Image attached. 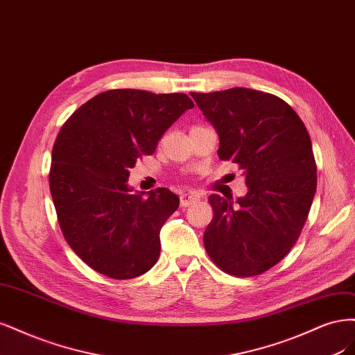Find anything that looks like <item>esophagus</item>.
Segmentation results:
<instances>
[{
    "mask_svg": "<svg viewBox=\"0 0 355 355\" xmlns=\"http://www.w3.org/2000/svg\"><path fill=\"white\" fill-rule=\"evenodd\" d=\"M196 200H199V198L196 196V194H193V193H182L181 196H180V203H181L182 208L189 207V205L194 203Z\"/></svg>",
    "mask_w": 355,
    "mask_h": 355,
    "instance_id": "1",
    "label": "esophagus"
}]
</instances>
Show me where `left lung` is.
<instances>
[{"instance_id": "8db88e82", "label": "left lung", "mask_w": 355, "mask_h": 355, "mask_svg": "<svg viewBox=\"0 0 355 355\" xmlns=\"http://www.w3.org/2000/svg\"><path fill=\"white\" fill-rule=\"evenodd\" d=\"M191 97L220 137V159L237 164L248 186L236 203L211 194L205 249L232 276H258L289 254L310 212L317 187L310 134L288 103L262 91Z\"/></svg>"}]
</instances>
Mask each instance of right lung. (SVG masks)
Here are the masks:
<instances>
[{"label":"right lung","mask_w":355,"mask_h":355,"mask_svg":"<svg viewBox=\"0 0 355 355\" xmlns=\"http://www.w3.org/2000/svg\"><path fill=\"white\" fill-rule=\"evenodd\" d=\"M193 107L182 93L109 89L63 123L51 155V198L66 242L103 276L134 279L156 264L159 233L180 199L165 187L132 191L130 169Z\"/></svg>","instance_id":"obj_1"}]
</instances>
